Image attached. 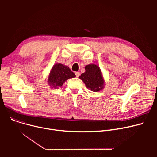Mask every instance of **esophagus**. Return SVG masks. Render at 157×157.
<instances>
[{
    "label": "esophagus",
    "mask_w": 157,
    "mask_h": 157,
    "mask_svg": "<svg viewBox=\"0 0 157 157\" xmlns=\"http://www.w3.org/2000/svg\"><path fill=\"white\" fill-rule=\"evenodd\" d=\"M75 74H76V77H79V76H80V72H75Z\"/></svg>",
    "instance_id": "34e87169"
}]
</instances>
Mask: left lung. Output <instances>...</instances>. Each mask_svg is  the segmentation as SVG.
Returning <instances> with one entry per match:
<instances>
[{
    "mask_svg": "<svg viewBox=\"0 0 157 157\" xmlns=\"http://www.w3.org/2000/svg\"><path fill=\"white\" fill-rule=\"evenodd\" d=\"M85 69V72L81 74L79 78L83 80L87 88L94 92L100 91L104 81L99 67L95 64H90Z\"/></svg>",
    "mask_w": 157,
    "mask_h": 157,
    "instance_id": "8db88e82",
    "label": "left lung"
}]
</instances>
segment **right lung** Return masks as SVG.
<instances>
[{
	"label": "right lung",
	"instance_id": "1",
	"mask_svg": "<svg viewBox=\"0 0 157 157\" xmlns=\"http://www.w3.org/2000/svg\"><path fill=\"white\" fill-rule=\"evenodd\" d=\"M75 76V74L72 72L67 66H65L61 63H56L52 67L49 74L48 83L53 88H56L62 86L65 81L69 78Z\"/></svg>",
	"mask_w": 157,
	"mask_h": 157
}]
</instances>
